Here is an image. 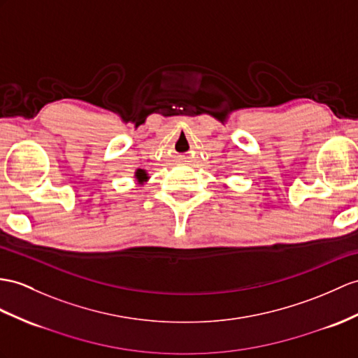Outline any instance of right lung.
<instances>
[{
  "instance_id": "add662e5",
  "label": "right lung",
  "mask_w": 358,
  "mask_h": 358,
  "mask_svg": "<svg viewBox=\"0 0 358 358\" xmlns=\"http://www.w3.org/2000/svg\"><path fill=\"white\" fill-rule=\"evenodd\" d=\"M136 176H138L139 179H141V176H145V173H144L143 170H138V171H136Z\"/></svg>"
}]
</instances>
